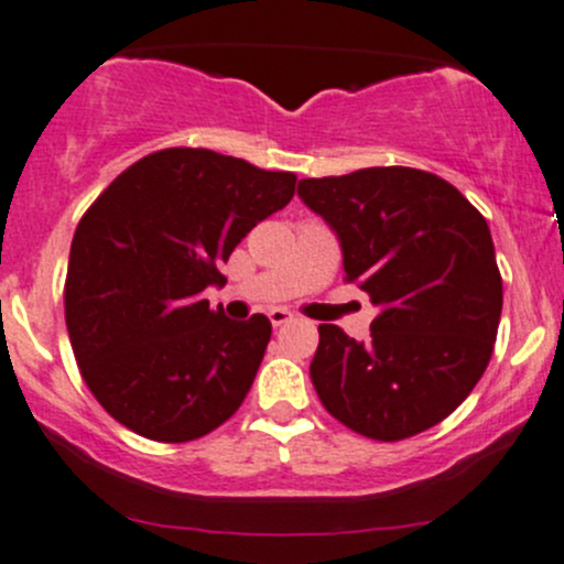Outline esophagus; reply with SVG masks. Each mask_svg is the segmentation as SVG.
<instances>
[{"mask_svg":"<svg viewBox=\"0 0 564 564\" xmlns=\"http://www.w3.org/2000/svg\"><path fill=\"white\" fill-rule=\"evenodd\" d=\"M267 316H270L272 327H281V324H286L289 318H292V313H289L286 307H272V311L267 313Z\"/></svg>","mask_w":564,"mask_h":564,"instance_id":"esophagus-1","label":"esophagus"}]
</instances>
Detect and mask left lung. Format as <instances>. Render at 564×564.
Segmentation results:
<instances>
[{"label": "left lung", "mask_w": 564, "mask_h": 564, "mask_svg": "<svg viewBox=\"0 0 564 564\" xmlns=\"http://www.w3.org/2000/svg\"><path fill=\"white\" fill-rule=\"evenodd\" d=\"M297 194L335 232L346 281L378 307L367 343L318 327V400L372 441L443 422L481 381L500 324L502 278L486 218L452 183L411 167L305 177Z\"/></svg>", "instance_id": "8db88e82"}]
</instances>
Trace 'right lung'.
Here are the masks:
<instances>
[{
    "instance_id": "add662e5",
    "label": "right lung",
    "mask_w": 564,
    "mask_h": 564,
    "mask_svg": "<svg viewBox=\"0 0 564 564\" xmlns=\"http://www.w3.org/2000/svg\"><path fill=\"white\" fill-rule=\"evenodd\" d=\"M294 183L207 148H167L88 207L69 248L64 316L83 381L116 422L186 443L240 408L270 318L232 322L203 292L227 283L218 267L292 203Z\"/></svg>"
}]
</instances>
